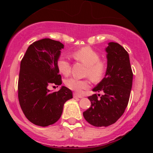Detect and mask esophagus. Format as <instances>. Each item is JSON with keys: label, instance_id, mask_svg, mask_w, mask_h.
Segmentation results:
<instances>
[{"label": "esophagus", "instance_id": "1", "mask_svg": "<svg viewBox=\"0 0 153 153\" xmlns=\"http://www.w3.org/2000/svg\"><path fill=\"white\" fill-rule=\"evenodd\" d=\"M73 96H74V98H83V95H79V94H77V93H74L73 94Z\"/></svg>", "mask_w": 153, "mask_h": 153}]
</instances>
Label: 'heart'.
I'll use <instances>...</instances> for the list:
<instances>
[{"mask_svg": "<svg viewBox=\"0 0 153 153\" xmlns=\"http://www.w3.org/2000/svg\"><path fill=\"white\" fill-rule=\"evenodd\" d=\"M73 57L87 65L85 75L89 76L94 81L100 80L105 74L106 63L103 60L100 59V55L97 51L90 47H85L73 52ZM58 71L65 76L70 74L71 66L69 60L65 56H60L56 61ZM89 79H79L72 77L67 79L65 85L69 88L81 93L83 90L90 87Z\"/></svg>", "mask_w": 153, "mask_h": 153, "instance_id": "b5f03b06", "label": "heart"}]
</instances>
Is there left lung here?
<instances>
[{"instance_id":"left-lung-1","label":"left lung","mask_w":153,"mask_h":153,"mask_svg":"<svg viewBox=\"0 0 153 153\" xmlns=\"http://www.w3.org/2000/svg\"><path fill=\"white\" fill-rule=\"evenodd\" d=\"M107 52V69L104 78L93 89L103 92L89 96L91 106L83 113L85 120L95 127H107L122 116L128 104L132 86L133 73L129 54L122 46L109 42Z\"/></svg>"}]
</instances>
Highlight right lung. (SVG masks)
Masks as SVG:
<instances>
[{
  "mask_svg": "<svg viewBox=\"0 0 153 153\" xmlns=\"http://www.w3.org/2000/svg\"><path fill=\"white\" fill-rule=\"evenodd\" d=\"M64 45L49 38L29 46L20 65L18 98L23 113L34 125L47 127L61 116L65 102L72 98L65 86L51 93L49 85L62 84L56 61Z\"/></svg>",
  "mask_w": 153,
  "mask_h": 153,
  "instance_id": "add662e5",
  "label": "right lung"
}]
</instances>
